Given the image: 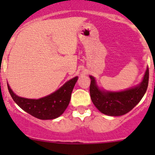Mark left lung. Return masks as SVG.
Listing matches in <instances>:
<instances>
[{
  "mask_svg": "<svg viewBox=\"0 0 155 155\" xmlns=\"http://www.w3.org/2000/svg\"><path fill=\"white\" fill-rule=\"evenodd\" d=\"M149 71H145L140 85L122 91H101L95 79L90 76V95L91 101L99 111L110 116H120L129 112L139 104L146 92L148 85Z\"/></svg>",
  "mask_w": 155,
  "mask_h": 155,
  "instance_id": "8db88e82",
  "label": "left lung"
}]
</instances>
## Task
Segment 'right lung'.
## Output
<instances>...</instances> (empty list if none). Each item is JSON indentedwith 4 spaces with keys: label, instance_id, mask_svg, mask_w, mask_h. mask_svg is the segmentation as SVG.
I'll return each mask as SVG.
<instances>
[{
    "label": "right lung",
    "instance_id": "1",
    "mask_svg": "<svg viewBox=\"0 0 155 155\" xmlns=\"http://www.w3.org/2000/svg\"><path fill=\"white\" fill-rule=\"evenodd\" d=\"M78 77L67 82L54 93L38 100L28 99L17 96L7 84L12 100L21 109L32 116L42 120L54 119L63 114L70 104L71 94Z\"/></svg>",
    "mask_w": 155,
    "mask_h": 155
}]
</instances>
